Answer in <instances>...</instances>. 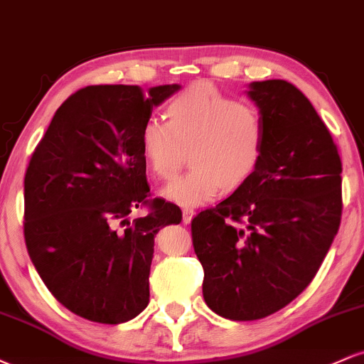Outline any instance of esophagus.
Masks as SVG:
<instances>
[{
    "label": "esophagus",
    "instance_id": "obj_1",
    "mask_svg": "<svg viewBox=\"0 0 364 364\" xmlns=\"http://www.w3.org/2000/svg\"><path fill=\"white\" fill-rule=\"evenodd\" d=\"M193 215H195V210H193V208H190V207H185V208H183V223H185V224H190V223H191V219H193Z\"/></svg>",
    "mask_w": 364,
    "mask_h": 364
}]
</instances>
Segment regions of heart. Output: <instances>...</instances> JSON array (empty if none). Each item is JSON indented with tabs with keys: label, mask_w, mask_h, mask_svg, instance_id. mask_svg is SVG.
<instances>
[{
	"label": "heart",
	"mask_w": 364,
	"mask_h": 364,
	"mask_svg": "<svg viewBox=\"0 0 364 364\" xmlns=\"http://www.w3.org/2000/svg\"><path fill=\"white\" fill-rule=\"evenodd\" d=\"M265 121L255 104L196 83L168 104V121L150 118L140 133L150 169L162 181L178 178L188 161L191 169L164 195L179 205L208 202L253 176L265 152Z\"/></svg>",
	"instance_id": "1"
}]
</instances>
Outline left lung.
I'll use <instances>...</instances> for the list:
<instances>
[{
    "mask_svg": "<svg viewBox=\"0 0 364 364\" xmlns=\"http://www.w3.org/2000/svg\"><path fill=\"white\" fill-rule=\"evenodd\" d=\"M265 152L235 193L191 220L203 299L236 321L260 320L306 289L341 225L342 164L328 128L286 80L253 82Z\"/></svg>",
    "mask_w": 364,
    "mask_h": 364,
    "instance_id": "1",
    "label": "left lung"
}]
</instances>
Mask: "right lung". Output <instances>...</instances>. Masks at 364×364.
<instances>
[{
  "label": "right lung",
  "mask_w": 364,
  "mask_h": 364,
  "mask_svg": "<svg viewBox=\"0 0 364 364\" xmlns=\"http://www.w3.org/2000/svg\"><path fill=\"white\" fill-rule=\"evenodd\" d=\"M179 85H89L61 104L25 173L23 236L48 289L82 318L116 325L149 304L154 236L181 208L150 198L141 127ZM135 208L148 215L129 220Z\"/></svg>",
  "instance_id": "add662e5"
}]
</instances>
